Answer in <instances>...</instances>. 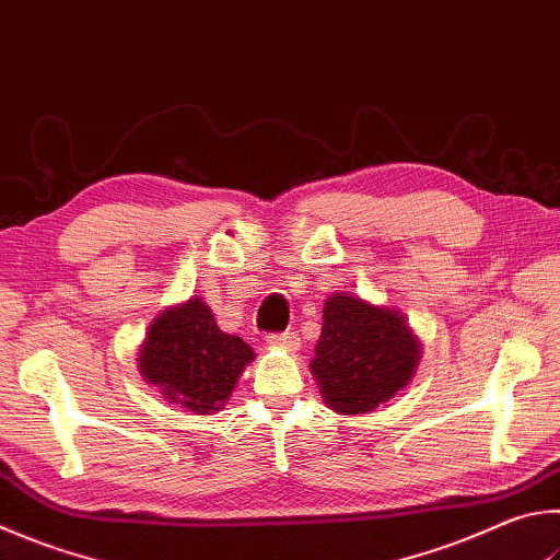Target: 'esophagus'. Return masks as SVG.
<instances>
[{
    "label": "esophagus",
    "mask_w": 560,
    "mask_h": 560,
    "mask_svg": "<svg viewBox=\"0 0 560 560\" xmlns=\"http://www.w3.org/2000/svg\"><path fill=\"white\" fill-rule=\"evenodd\" d=\"M267 345L269 348H283V350H299V338L296 332H269L267 335Z\"/></svg>",
    "instance_id": "1"
}]
</instances>
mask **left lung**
<instances>
[{
    "instance_id": "1",
    "label": "left lung",
    "mask_w": 560,
    "mask_h": 560,
    "mask_svg": "<svg viewBox=\"0 0 560 560\" xmlns=\"http://www.w3.org/2000/svg\"><path fill=\"white\" fill-rule=\"evenodd\" d=\"M419 352L404 315L335 293L323 306L311 370L330 409L368 413L406 386Z\"/></svg>"
}]
</instances>
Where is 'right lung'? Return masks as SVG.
Wrapping results in <instances>:
<instances>
[{
  "mask_svg": "<svg viewBox=\"0 0 560 560\" xmlns=\"http://www.w3.org/2000/svg\"><path fill=\"white\" fill-rule=\"evenodd\" d=\"M252 362V348L218 328L210 308L190 299L151 323L139 368L166 399L196 413H215Z\"/></svg>",
  "mask_w": 560,
  "mask_h": 560,
  "instance_id": "obj_1",
  "label": "right lung"
}]
</instances>
